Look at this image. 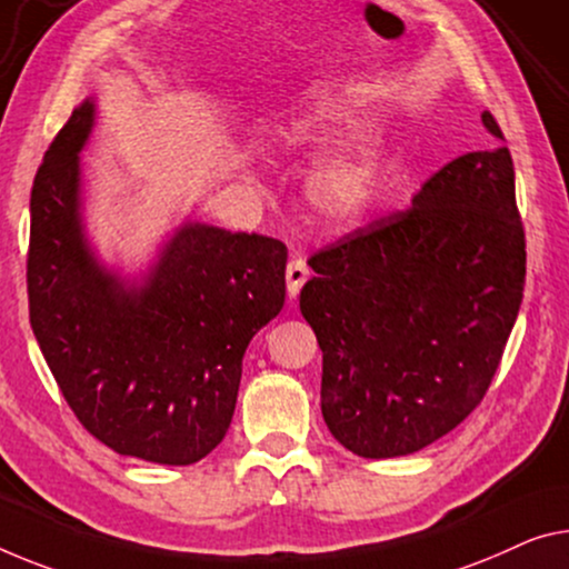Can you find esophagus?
I'll list each match as a JSON object with an SVG mask.
<instances>
[{"label":"esophagus","mask_w":569,"mask_h":569,"mask_svg":"<svg viewBox=\"0 0 569 569\" xmlns=\"http://www.w3.org/2000/svg\"><path fill=\"white\" fill-rule=\"evenodd\" d=\"M308 277H310V269L305 264V259L295 257L290 264H287V292H290V297L300 295L302 284L308 282Z\"/></svg>","instance_id":"obj_1"}]
</instances>
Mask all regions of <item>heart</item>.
Instances as JSON below:
<instances>
[{
  "mask_svg": "<svg viewBox=\"0 0 569 569\" xmlns=\"http://www.w3.org/2000/svg\"><path fill=\"white\" fill-rule=\"evenodd\" d=\"M369 119L336 101L312 99L287 109L274 124L279 152L312 154L346 142L366 129ZM387 154L376 139H353L315 164L308 180V196L326 221L336 226L353 223L369 213L381 190Z\"/></svg>",
  "mask_w": 569,
  "mask_h": 569,
  "instance_id": "1",
  "label": "heart"
}]
</instances>
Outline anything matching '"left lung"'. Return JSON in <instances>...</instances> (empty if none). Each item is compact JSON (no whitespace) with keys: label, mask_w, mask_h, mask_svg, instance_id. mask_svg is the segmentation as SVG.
Wrapping results in <instances>:
<instances>
[{"label":"left lung","mask_w":569,"mask_h":569,"mask_svg":"<svg viewBox=\"0 0 569 569\" xmlns=\"http://www.w3.org/2000/svg\"><path fill=\"white\" fill-rule=\"evenodd\" d=\"M480 119L503 139L491 113ZM308 264L300 310L322 351L328 430L376 460L440 440L491 387L521 308L527 241L509 147L448 162L407 211Z\"/></svg>","instance_id":"1"}]
</instances>
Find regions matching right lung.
<instances>
[{
  "instance_id": "1",
  "label": "right lung",
  "mask_w": 569,
  "mask_h": 569,
  "mask_svg": "<svg viewBox=\"0 0 569 569\" xmlns=\"http://www.w3.org/2000/svg\"><path fill=\"white\" fill-rule=\"evenodd\" d=\"M86 99L52 139L30 196V326L86 430L160 466L206 458L229 430L249 340L284 305L287 247L182 223L150 272L121 279L93 257L81 216Z\"/></svg>"
}]
</instances>
